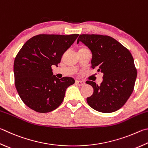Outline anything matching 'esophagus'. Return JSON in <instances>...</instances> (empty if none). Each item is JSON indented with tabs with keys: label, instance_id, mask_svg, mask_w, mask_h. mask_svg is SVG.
<instances>
[{
	"label": "esophagus",
	"instance_id": "obj_1",
	"mask_svg": "<svg viewBox=\"0 0 148 148\" xmlns=\"http://www.w3.org/2000/svg\"><path fill=\"white\" fill-rule=\"evenodd\" d=\"M76 84L78 86H83L85 85V83L82 81H78V80H77V81H76Z\"/></svg>",
	"mask_w": 148,
	"mask_h": 148
}]
</instances>
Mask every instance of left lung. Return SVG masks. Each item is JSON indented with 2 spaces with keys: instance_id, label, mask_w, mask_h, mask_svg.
Here are the masks:
<instances>
[{
  "instance_id": "obj_1",
  "label": "left lung",
  "mask_w": 148,
  "mask_h": 148,
  "mask_svg": "<svg viewBox=\"0 0 148 148\" xmlns=\"http://www.w3.org/2000/svg\"><path fill=\"white\" fill-rule=\"evenodd\" d=\"M90 50L92 69L103 74L100 85L92 81L93 95L87 98L96 111L109 113L120 109L132 94L137 72L131 52L112 37L96 34H82L77 39Z\"/></svg>"
}]
</instances>
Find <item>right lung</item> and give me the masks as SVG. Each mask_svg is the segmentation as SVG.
Instances as JSON below:
<instances>
[{
	"instance_id": "right-lung-1",
	"label": "right lung",
	"mask_w": 148,
	"mask_h": 148,
	"mask_svg": "<svg viewBox=\"0 0 148 148\" xmlns=\"http://www.w3.org/2000/svg\"><path fill=\"white\" fill-rule=\"evenodd\" d=\"M78 36L39 34L28 40L18 52L13 64L15 85L29 108L45 113L62 103L66 89L75 80L71 77L58 79L53 75L52 66H58Z\"/></svg>"
}]
</instances>
